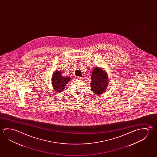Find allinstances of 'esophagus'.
Here are the masks:
<instances>
[{
    "instance_id": "1",
    "label": "esophagus",
    "mask_w": 157,
    "mask_h": 157,
    "mask_svg": "<svg viewBox=\"0 0 157 157\" xmlns=\"http://www.w3.org/2000/svg\"><path fill=\"white\" fill-rule=\"evenodd\" d=\"M77 79L78 80H83L84 79V77H77Z\"/></svg>"
}]
</instances>
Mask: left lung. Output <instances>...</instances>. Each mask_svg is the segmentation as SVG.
<instances>
[{
    "instance_id": "obj_1",
    "label": "left lung",
    "mask_w": 157,
    "mask_h": 157,
    "mask_svg": "<svg viewBox=\"0 0 157 157\" xmlns=\"http://www.w3.org/2000/svg\"><path fill=\"white\" fill-rule=\"evenodd\" d=\"M91 88L93 93L100 95L105 91L108 83V77L103 69L99 67L94 68L91 77Z\"/></svg>"
}]
</instances>
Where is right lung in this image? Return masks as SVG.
<instances>
[{"instance_id": "obj_1", "label": "right lung", "mask_w": 157, "mask_h": 157, "mask_svg": "<svg viewBox=\"0 0 157 157\" xmlns=\"http://www.w3.org/2000/svg\"><path fill=\"white\" fill-rule=\"evenodd\" d=\"M71 79V78L70 77H63L61 75V72L59 71L54 72L52 76V80L54 90L57 93L62 92Z\"/></svg>"}]
</instances>
